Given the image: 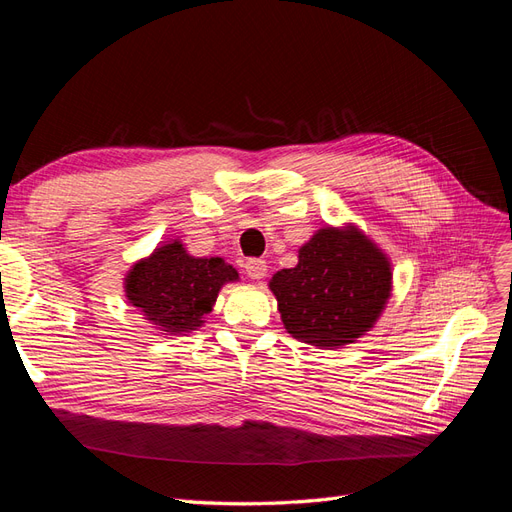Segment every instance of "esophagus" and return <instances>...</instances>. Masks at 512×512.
Here are the masks:
<instances>
[{
	"instance_id": "obj_1",
	"label": "esophagus",
	"mask_w": 512,
	"mask_h": 512,
	"mask_svg": "<svg viewBox=\"0 0 512 512\" xmlns=\"http://www.w3.org/2000/svg\"><path fill=\"white\" fill-rule=\"evenodd\" d=\"M246 274L251 276V279H264L266 276V272H268V266H266V261L264 259H248L246 261Z\"/></svg>"
}]
</instances>
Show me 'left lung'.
<instances>
[{"mask_svg":"<svg viewBox=\"0 0 512 512\" xmlns=\"http://www.w3.org/2000/svg\"><path fill=\"white\" fill-rule=\"evenodd\" d=\"M390 264L360 231L321 229L300 248L298 266L270 281L287 332L315 347L354 343L390 296Z\"/></svg>","mask_w":512,"mask_h":512,"instance_id":"1","label":"left lung"}]
</instances>
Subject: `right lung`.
<instances>
[{"mask_svg": "<svg viewBox=\"0 0 512 512\" xmlns=\"http://www.w3.org/2000/svg\"><path fill=\"white\" fill-rule=\"evenodd\" d=\"M236 268L221 257H191L180 242L165 244L154 255L130 270L126 296L156 326L182 334L201 326V317L212 311L218 291L236 281Z\"/></svg>", "mask_w": 512, "mask_h": 512, "instance_id": "right-lung-1", "label": "right lung"}]
</instances>
